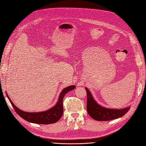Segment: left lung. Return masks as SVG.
<instances>
[{"instance_id":"8db88e82","label":"left lung","mask_w":146,"mask_h":146,"mask_svg":"<svg viewBox=\"0 0 146 146\" xmlns=\"http://www.w3.org/2000/svg\"><path fill=\"white\" fill-rule=\"evenodd\" d=\"M87 94V111L91 118L96 121H110L122 117L129 111V107L121 110L108 109L98 104L90 92L85 88Z\"/></svg>"}]
</instances>
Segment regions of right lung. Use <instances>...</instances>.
<instances>
[{
    "instance_id": "add662e5",
    "label": "right lung",
    "mask_w": 146,
    "mask_h": 146,
    "mask_svg": "<svg viewBox=\"0 0 146 146\" xmlns=\"http://www.w3.org/2000/svg\"><path fill=\"white\" fill-rule=\"evenodd\" d=\"M75 88L76 86L74 85H72L64 88L61 91L56 105L48 111L40 112L31 113L22 111L18 109L12 103V101L9 99L7 95V97L8 98L15 112L23 119H24L25 120L29 122H32V123L40 124H50L55 123V122H57L60 119V118L62 117V115L63 113V100L64 96L68 92L74 89Z\"/></svg>"
}]
</instances>
